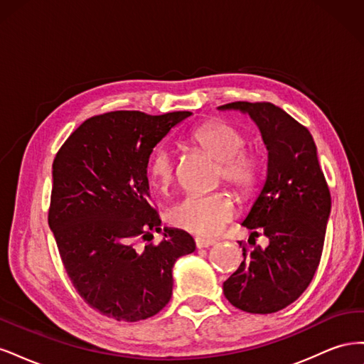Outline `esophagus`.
I'll use <instances>...</instances> for the list:
<instances>
[{"label": "esophagus", "instance_id": "34e87169", "mask_svg": "<svg viewBox=\"0 0 364 364\" xmlns=\"http://www.w3.org/2000/svg\"><path fill=\"white\" fill-rule=\"evenodd\" d=\"M215 243L214 240H205V238H196V247L197 249H205V247H209L213 246Z\"/></svg>", "mask_w": 364, "mask_h": 364}]
</instances>
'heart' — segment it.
Masks as SVG:
<instances>
[{
    "instance_id": "1",
    "label": "heart",
    "mask_w": 364,
    "mask_h": 364,
    "mask_svg": "<svg viewBox=\"0 0 364 364\" xmlns=\"http://www.w3.org/2000/svg\"><path fill=\"white\" fill-rule=\"evenodd\" d=\"M191 139L218 161V179L228 182L240 194H249L259 181V158L249 147H243V132L222 119H213L193 130ZM176 162L173 150L161 144L151 151L147 174L156 188H167L174 179ZM235 215V205L229 193L220 190L209 194H186L168 211L170 223L186 232L211 238Z\"/></svg>"
}]
</instances>
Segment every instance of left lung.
I'll return each mask as SVG.
<instances>
[{
  "label": "left lung",
  "mask_w": 364,
  "mask_h": 364,
  "mask_svg": "<svg viewBox=\"0 0 364 364\" xmlns=\"http://www.w3.org/2000/svg\"><path fill=\"white\" fill-rule=\"evenodd\" d=\"M218 109L247 114L267 149L266 181L241 225L252 230L250 238L266 235L269 246H255L250 252L243 246L245 259L223 282V291L240 310L277 313L293 304L314 277L331 194L311 134L281 107L235 102Z\"/></svg>",
  "instance_id": "8db88e82"
}]
</instances>
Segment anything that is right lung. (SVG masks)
<instances>
[{
	"instance_id": "1",
	"label": "right lung",
	"mask_w": 364,
	"mask_h": 364,
	"mask_svg": "<svg viewBox=\"0 0 364 364\" xmlns=\"http://www.w3.org/2000/svg\"><path fill=\"white\" fill-rule=\"evenodd\" d=\"M191 112L115 111L86 119L53 162L48 225L68 277L94 310L118 322L158 314L173 291V266L194 252L193 237L164 228L158 246H135L161 230L150 206L153 149Z\"/></svg>"
}]
</instances>
